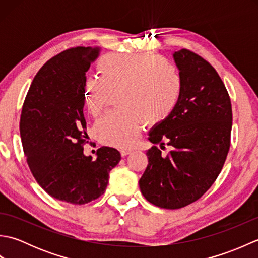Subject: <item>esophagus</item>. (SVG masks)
I'll use <instances>...</instances> for the list:
<instances>
[{
    "mask_svg": "<svg viewBox=\"0 0 258 258\" xmlns=\"http://www.w3.org/2000/svg\"><path fill=\"white\" fill-rule=\"evenodd\" d=\"M119 152H120V155L126 156V155H128L131 152H132V150H131V149H120Z\"/></svg>",
    "mask_w": 258,
    "mask_h": 258,
    "instance_id": "34e87169",
    "label": "esophagus"
}]
</instances>
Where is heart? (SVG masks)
<instances>
[{
  "label": "heart",
  "instance_id": "1",
  "mask_svg": "<svg viewBox=\"0 0 258 258\" xmlns=\"http://www.w3.org/2000/svg\"><path fill=\"white\" fill-rule=\"evenodd\" d=\"M102 78L85 82L87 112L97 116L105 108L111 94L119 92L117 106L122 111L108 113L97 120V139L106 145L127 147L133 144L144 120H153L176 104L180 76L167 58L149 54H113L100 62Z\"/></svg>",
  "mask_w": 258,
  "mask_h": 258
}]
</instances>
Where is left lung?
I'll return each mask as SVG.
<instances>
[{"mask_svg":"<svg viewBox=\"0 0 258 258\" xmlns=\"http://www.w3.org/2000/svg\"><path fill=\"white\" fill-rule=\"evenodd\" d=\"M179 70L180 92L172 112L156 123L149 140L172 146L166 156L156 146L140 179L142 194L152 204L176 210L197 201L215 182L231 143L232 104L212 65L188 50L173 53Z\"/></svg>","mask_w":258,"mask_h":258,"instance_id":"8db88e82","label":"left lung"}]
</instances>
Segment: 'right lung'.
<instances>
[{
  "mask_svg": "<svg viewBox=\"0 0 258 258\" xmlns=\"http://www.w3.org/2000/svg\"><path fill=\"white\" fill-rule=\"evenodd\" d=\"M101 47H74L43 65L23 104L20 133L26 162L48 195L74 205L98 199L109 172L120 161L116 149L102 146L86 156L83 114L86 72Z\"/></svg>",
  "mask_w": 258,
  "mask_h": 258,
  "instance_id": "1",
  "label": "right lung"
}]
</instances>
